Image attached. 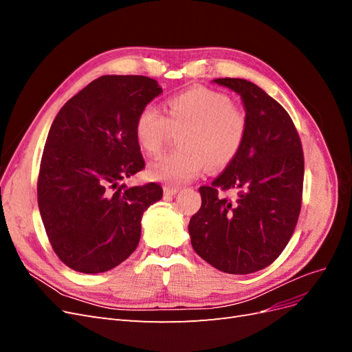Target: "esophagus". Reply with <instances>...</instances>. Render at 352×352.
Instances as JSON below:
<instances>
[{
    "mask_svg": "<svg viewBox=\"0 0 352 352\" xmlns=\"http://www.w3.org/2000/svg\"><path fill=\"white\" fill-rule=\"evenodd\" d=\"M163 190H164V194H166V195H175V194H177V192H179V188L166 185V186L163 188Z\"/></svg>",
    "mask_w": 352,
    "mask_h": 352,
    "instance_id": "1",
    "label": "esophagus"
}]
</instances>
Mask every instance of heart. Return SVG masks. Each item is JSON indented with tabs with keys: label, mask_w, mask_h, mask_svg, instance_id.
<instances>
[{
	"label": "heart",
	"mask_w": 352,
	"mask_h": 352,
	"mask_svg": "<svg viewBox=\"0 0 352 352\" xmlns=\"http://www.w3.org/2000/svg\"><path fill=\"white\" fill-rule=\"evenodd\" d=\"M172 131L182 132L177 140L180 150L154 162L148 176L182 185L195 179L206 163L219 170L236 158L247 136V116L226 94L192 88L167 100L166 116L146 105L136 117V141L148 155L163 151Z\"/></svg>",
	"instance_id": "heart-1"
}]
</instances>
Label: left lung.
<instances>
[{"label": "left lung", "instance_id": "8db88e82", "mask_svg": "<svg viewBox=\"0 0 352 352\" xmlns=\"http://www.w3.org/2000/svg\"><path fill=\"white\" fill-rule=\"evenodd\" d=\"M236 92L247 116L239 154L210 186L190 217L192 248L212 267L230 274L265 269L289 242L301 211L304 154L292 119L282 105L245 79L212 80ZM219 190H235L233 200Z\"/></svg>", "mask_w": 352, "mask_h": 352}]
</instances>
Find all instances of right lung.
<instances>
[{"instance_id": "1", "label": "right lung", "mask_w": 352, "mask_h": 352, "mask_svg": "<svg viewBox=\"0 0 352 352\" xmlns=\"http://www.w3.org/2000/svg\"><path fill=\"white\" fill-rule=\"evenodd\" d=\"M163 89L146 76L105 74L63 105L51 124L38 177V206L57 257L80 273L123 263L141 238L157 184L119 186L145 163L136 117Z\"/></svg>"}]
</instances>
